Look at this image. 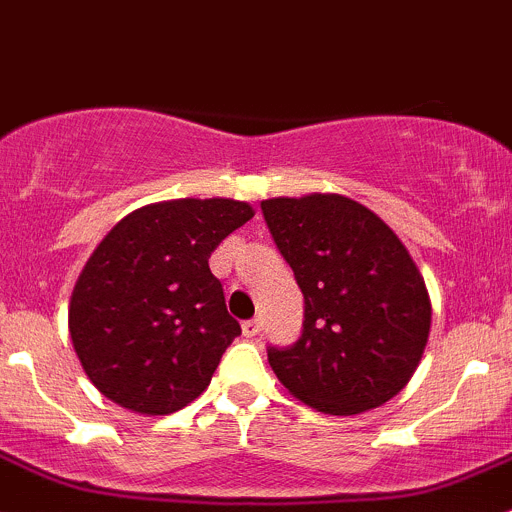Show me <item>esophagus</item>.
Returning <instances> with one entry per match:
<instances>
[{
	"mask_svg": "<svg viewBox=\"0 0 512 512\" xmlns=\"http://www.w3.org/2000/svg\"><path fill=\"white\" fill-rule=\"evenodd\" d=\"M262 332V322L260 319H247V322H242V334H245L247 339H252V337H257V334Z\"/></svg>",
	"mask_w": 512,
	"mask_h": 512,
	"instance_id": "esophagus-1",
	"label": "esophagus"
}]
</instances>
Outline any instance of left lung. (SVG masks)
I'll list each match as a JSON object with an SVG mask.
<instances>
[{"instance_id":"obj_1","label":"left lung","mask_w":512,"mask_h":512,"mask_svg":"<svg viewBox=\"0 0 512 512\" xmlns=\"http://www.w3.org/2000/svg\"><path fill=\"white\" fill-rule=\"evenodd\" d=\"M262 215L304 294L302 337L267 349L282 386L332 416L394 399L431 332L426 282L404 242L337 193L262 200Z\"/></svg>"}]
</instances>
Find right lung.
<instances>
[{
    "instance_id": "add662e5",
    "label": "right lung",
    "mask_w": 512,
    "mask_h": 512,
    "mask_svg": "<svg viewBox=\"0 0 512 512\" xmlns=\"http://www.w3.org/2000/svg\"><path fill=\"white\" fill-rule=\"evenodd\" d=\"M252 215L230 198L165 200L133 210L98 242L71 292L69 334L106 399L165 416L208 389L240 334L208 260Z\"/></svg>"
}]
</instances>
